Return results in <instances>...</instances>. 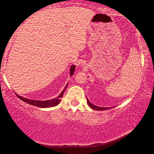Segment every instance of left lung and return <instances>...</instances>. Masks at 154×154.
I'll return each instance as SVG.
<instances>
[{"mask_svg":"<svg viewBox=\"0 0 154 154\" xmlns=\"http://www.w3.org/2000/svg\"><path fill=\"white\" fill-rule=\"evenodd\" d=\"M87 102L88 105H89L91 108L93 109L94 110H97V111H102V110H106V109H111V107H101V106H96L94 105H93V104L91 103L89 100L87 98Z\"/></svg>","mask_w":154,"mask_h":154,"instance_id":"obj_1","label":"left lung"}]
</instances>
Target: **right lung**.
Returning <instances> with one entry per match:
<instances>
[{"label":"right lung","mask_w":154,"mask_h":154,"mask_svg":"<svg viewBox=\"0 0 154 154\" xmlns=\"http://www.w3.org/2000/svg\"><path fill=\"white\" fill-rule=\"evenodd\" d=\"M75 69V65H72V66H71V69H70V75H71V76H72V75L74 74ZM67 86H68V83L66 84V86H65L64 90L62 91L60 94L57 98L51 99V100H44V101L36 100H31V99H27L26 98L22 97V96H20L17 95V94H16V96L20 99H21V100L24 101V102L29 104V105L36 106H38V107H41V108L51 107V106H55L56 105H58V104L60 103V100H61L60 98H62V96H63V94H64L65 91H66Z\"/></svg>","instance_id":"obj_1"}]
</instances>
